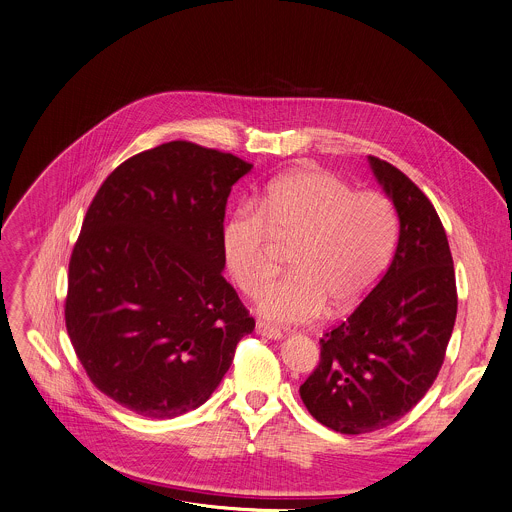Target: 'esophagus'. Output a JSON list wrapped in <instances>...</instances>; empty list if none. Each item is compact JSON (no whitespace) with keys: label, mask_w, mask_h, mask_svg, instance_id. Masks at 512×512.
Here are the masks:
<instances>
[{"label":"esophagus","mask_w":512,"mask_h":512,"mask_svg":"<svg viewBox=\"0 0 512 512\" xmlns=\"http://www.w3.org/2000/svg\"><path fill=\"white\" fill-rule=\"evenodd\" d=\"M255 330H257V334L267 336V338H271V340H277V338L283 336V332H281L279 328H275V326H271V324H267V322H263V320H257Z\"/></svg>","instance_id":"34e87169"}]
</instances>
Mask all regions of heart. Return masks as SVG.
I'll return each mask as SVG.
<instances>
[{
  "label": "heart",
  "instance_id": "1",
  "mask_svg": "<svg viewBox=\"0 0 512 512\" xmlns=\"http://www.w3.org/2000/svg\"><path fill=\"white\" fill-rule=\"evenodd\" d=\"M275 241L294 245L291 271L263 287L257 310L275 324L312 322L328 304L332 312L354 306L377 283L397 241L395 206L328 170L289 172L265 188L257 208L241 204L223 225L225 265L245 294L271 277Z\"/></svg>",
  "mask_w": 512,
  "mask_h": 512
}]
</instances>
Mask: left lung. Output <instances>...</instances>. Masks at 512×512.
<instances>
[{
	"label": "left lung",
	"instance_id": "1",
	"mask_svg": "<svg viewBox=\"0 0 512 512\" xmlns=\"http://www.w3.org/2000/svg\"><path fill=\"white\" fill-rule=\"evenodd\" d=\"M369 160L399 214L397 251L371 294L320 338L300 387L312 417L346 435L383 429L419 403L458 312L452 251L431 200L393 164Z\"/></svg>",
	"mask_w": 512,
	"mask_h": 512
}]
</instances>
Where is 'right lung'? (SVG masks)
Listing matches in <instances>:
<instances>
[{
	"mask_svg": "<svg viewBox=\"0 0 512 512\" xmlns=\"http://www.w3.org/2000/svg\"><path fill=\"white\" fill-rule=\"evenodd\" d=\"M253 164L168 141L119 164L68 263L66 330L91 383L152 419L202 405L255 320L223 277L233 184Z\"/></svg>",
	"mask_w": 512,
	"mask_h": 512,
	"instance_id": "right-lung-1",
	"label": "right lung"
}]
</instances>
